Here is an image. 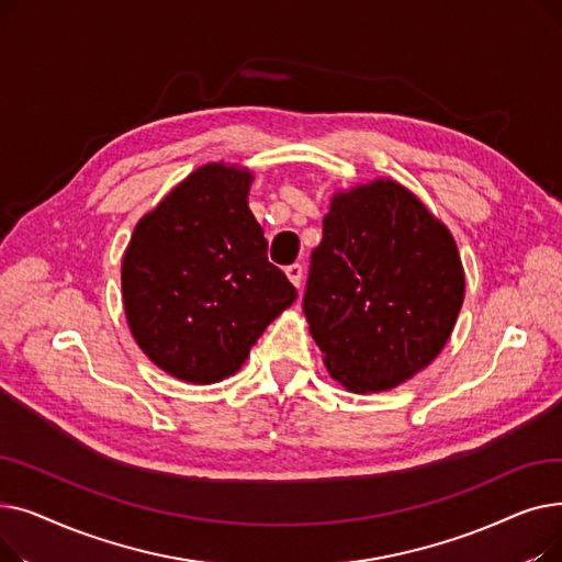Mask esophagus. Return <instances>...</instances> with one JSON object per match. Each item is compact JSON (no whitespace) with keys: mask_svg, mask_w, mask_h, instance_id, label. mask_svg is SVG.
I'll use <instances>...</instances> for the list:
<instances>
[{"mask_svg":"<svg viewBox=\"0 0 562 562\" xmlns=\"http://www.w3.org/2000/svg\"><path fill=\"white\" fill-rule=\"evenodd\" d=\"M286 278L291 280L293 286H301V280H303V266L301 263H291L286 266Z\"/></svg>","mask_w":562,"mask_h":562,"instance_id":"34e87169","label":"esophagus"}]
</instances>
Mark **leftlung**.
Wrapping results in <instances>:
<instances>
[{
	"label": "left lung",
	"instance_id": "1",
	"mask_svg": "<svg viewBox=\"0 0 562 562\" xmlns=\"http://www.w3.org/2000/svg\"><path fill=\"white\" fill-rule=\"evenodd\" d=\"M464 269L449 227L403 184L337 191L312 252L303 310L323 364L350 392H387L449 341Z\"/></svg>",
	"mask_w": 562,
	"mask_h": 562
}]
</instances>
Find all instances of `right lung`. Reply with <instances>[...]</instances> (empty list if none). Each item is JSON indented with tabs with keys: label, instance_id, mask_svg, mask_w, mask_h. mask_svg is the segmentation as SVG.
Instances as JSON below:
<instances>
[{
	"label": "right lung",
	"instance_id": "1",
	"mask_svg": "<svg viewBox=\"0 0 562 562\" xmlns=\"http://www.w3.org/2000/svg\"><path fill=\"white\" fill-rule=\"evenodd\" d=\"M252 172L204 164L134 227L123 303L138 348L161 371L212 385L241 369L296 289L266 257L248 206Z\"/></svg>",
	"mask_w": 562,
	"mask_h": 562
}]
</instances>
